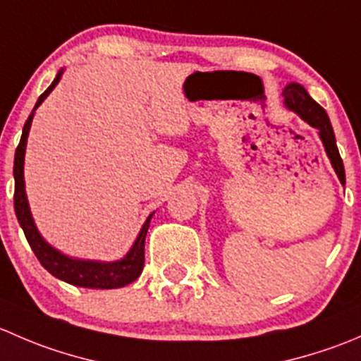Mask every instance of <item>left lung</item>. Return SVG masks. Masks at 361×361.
<instances>
[{
  "instance_id": "8db88e82",
  "label": "left lung",
  "mask_w": 361,
  "mask_h": 361,
  "mask_svg": "<svg viewBox=\"0 0 361 361\" xmlns=\"http://www.w3.org/2000/svg\"><path fill=\"white\" fill-rule=\"evenodd\" d=\"M283 97H285V106L288 108V110L295 111L304 122H307L309 126L318 129V134L319 137H322V143L323 147H325L326 155H329L330 162H332V167L336 169L338 180L344 185V164H342L341 155H338L336 134H334L332 123H330L326 111L309 96L307 90H305L300 83H288V85L285 87V90H283Z\"/></svg>"
}]
</instances>
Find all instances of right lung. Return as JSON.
Here are the masks:
<instances>
[{
	"mask_svg": "<svg viewBox=\"0 0 361 361\" xmlns=\"http://www.w3.org/2000/svg\"><path fill=\"white\" fill-rule=\"evenodd\" d=\"M61 76H63V69L57 73L56 80L52 85L38 97L36 101V108L45 101L54 90V87L59 83ZM35 110L27 116L23 129V136H20V143L16 150V160H13V178H16V194H13V207H16L17 220H19L20 227H23L25 239H27L29 246L35 251L36 258L39 264L47 269L52 276L63 279L69 285L82 286V288H122V286L129 285V283L136 281L140 278L141 271L145 265V238H147L148 227H150V220L154 213L147 218L145 225L141 227L140 235L134 241L133 248L129 253L116 262H94V260H78V258H69L63 255L61 251L49 245L45 239L39 235L38 228H36L35 220L29 211L27 197H25V185H24V155H25V145H27V134L31 129L32 116Z\"/></svg>",
	"mask_w": 361,
	"mask_h": 361,
	"instance_id": "add662e5",
	"label": "right lung"
}]
</instances>
